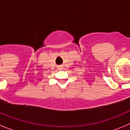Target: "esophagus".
Listing matches in <instances>:
<instances>
[{"mask_svg": "<svg viewBox=\"0 0 130 130\" xmlns=\"http://www.w3.org/2000/svg\"><path fill=\"white\" fill-rule=\"evenodd\" d=\"M63 68H64V67H63V66H58V69H59V70H62Z\"/></svg>", "mask_w": 130, "mask_h": 130, "instance_id": "obj_1", "label": "esophagus"}]
</instances>
